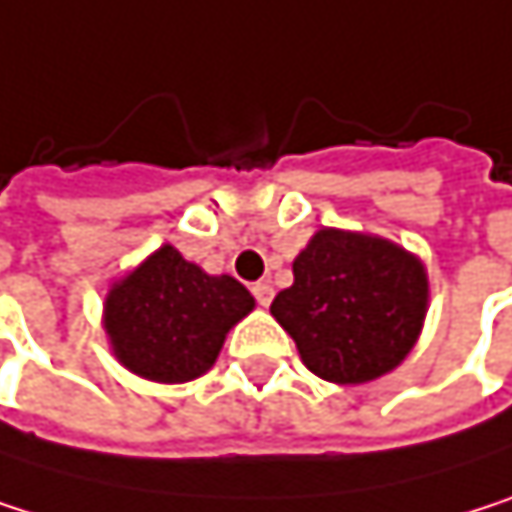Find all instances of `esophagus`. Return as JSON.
Instances as JSON below:
<instances>
[{
	"label": "esophagus",
	"mask_w": 512,
	"mask_h": 512,
	"mask_svg": "<svg viewBox=\"0 0 512 512\" xmlns=\"http://www.w3.org/2000/svg\"><path fill=\"white\" fill-rule=\"evenodd\" d=\"M251 294H254V300H258L261 306H270L273 303V285L270 282H258L251 288Z\"/></svg>",
	"instance_id": "1"
}]
</instances>
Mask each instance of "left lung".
I'll return each instance as SVG.
<instances>
[{"label": "left lung", "instance_id": "left-lung-1", "mask_svg": "<svg viewBox=\"0 0 512 512\" xmlns=\"http://www.w3.org/2000/svg\"><path fill=\"white\" fill-rule=\"evenodd\" d=\"M426 306V267L411 251L381 236L321 227L270 312L309 372L333 384H366L411 354Z\"/></svg>", "mask_w": 512, "mask_h": 512}]
</instances>
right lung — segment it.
<instances>
[{"label": "right lung", "mask_w": 512, "mask_h": 512, "mask_svg": "<svg viewBox=\"0 0 512 512\" xmlns=\"http://www.w3.org/2000/svg\"><path fill=\"white\" fill-rule=\"evenodd\" d=\"M254 309V297L230 276H209L173 245L113 282L104 330L116 360L158 384H182L212 369L224 336Z\"/></svg>", "instance_id": "add662e5"}]
</instances>
